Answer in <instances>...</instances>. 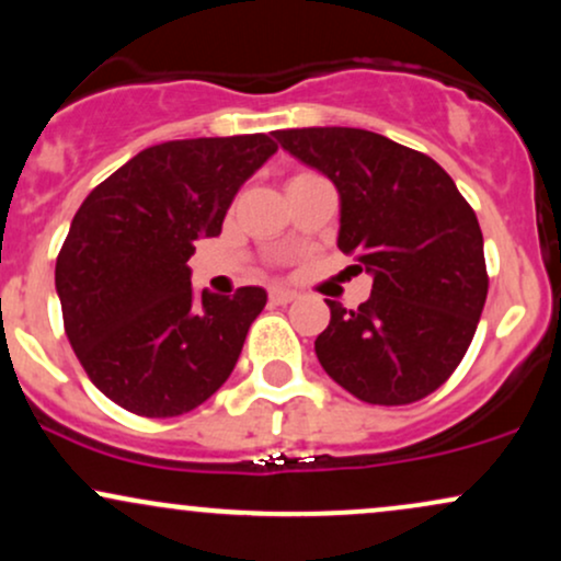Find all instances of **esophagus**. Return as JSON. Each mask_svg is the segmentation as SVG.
<instances>
[{
    "label": "esophagus",
    "instance_id": "esophagus-1",
    "mask_svg": "<svg viewBox=\"0 0 561 561\" xmlns=\"http://www.w3.org/2000/svg\"><path fill=\"white\" fill-rule=\"evenodd\" d=\"M295 298H298V293H293V289H285V287L268 289V300H272L274 306H287V302H293Z\"/></svg>",
    "mask_w": 561,
    "mask_h": 561
}]
</instances>
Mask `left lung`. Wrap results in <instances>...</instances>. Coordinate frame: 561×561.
<instances>
[{
	"instance_id": "1",
	"label": "left lung",
	"mask_w": 561,
	"mask_h": 561,
	"mask_svg": "<svg viewBox=\"0 0 561 561\" xmlns=\"http://www.w3.org/2000/svg\"><path fill=\"white\" fill-rule=\"evenodd\" d=\"M282 150L340 192L337 248L371 274V295L330 306L319 364L366 403L403 405L440 388L485 306L478 216L433 158L364 128L276 131Z\"/></svg>"
}]
</instances>
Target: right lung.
<instances>
[{"label":"right lung","mask_w":561,"mask_h":561,"mask_svg":"<svg viewBox=\"0 0 561 561\" xmlns=\"http://www.w3.org/2000/svg\"><path fill=\"white\" fill-rule=\"evenodd\" d=\"M276 152L266 134L147 147L89 192L55 287L66 334L96 390L139 416H179L227 382L266 289L192 293L186 261L221 234L240 186Z\"/></svg>","instance_id":"right-lung-1"}]
</instances>
